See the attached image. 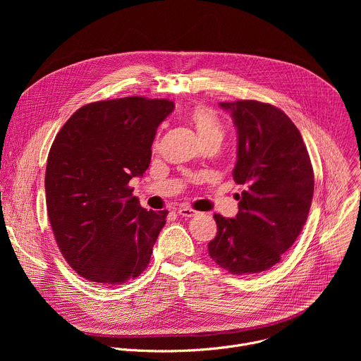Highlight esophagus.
I'll return each instance as SVG.
<instances>
[{
	"instance_id": "34e87169",
	"label": "esophagus",
	"mask_w": 361,
	"mask_h": 361,
	"mask_svg": "<svg viewBox=\"0 0 361 361\" xmlns=\"http://www.w3.org/2000/svg\"><path fill=\"white\" fill-rule=\"evenodd\" d=\"M177 213L183 217H194L197 214V212L192 210L191 207H188V205H181V207L177 210Z\"/></svg>"
}]
</instances>
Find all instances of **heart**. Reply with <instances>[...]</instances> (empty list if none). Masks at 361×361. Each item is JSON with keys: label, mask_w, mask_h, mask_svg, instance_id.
I'll return each instance as SVG.
<instances>
[{"label": "heart", "mask_w": 361, "mask_h": 361, "mask_svg": "<svg viewBox=\"0 0 361 361\" xmlns=\"http://www.w3.org/2000/svg\"><path fill=\"white\" fill-rule=\"evenodd\" d=\"M191 124L195 127L201 141L223 140L224 127L214 110L205 106H195L188 116Z\"/></svg>", "instance_id": "obj_1"}]
</instances>
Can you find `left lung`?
Masks as SVG:
<instances>
[{
    "mask_svg": "<svg viewBox=\"0 0 361 361\" xmlns=\"http://www.w3.org/2000/svg\"><path fill=\"white\" fill-rule=\"evenodd\" d=\"M237 128L233 178L245 185L238 214H214L209 243L216 264L235 276L262 273L281 260L300 235L314 192V174L302 137L277 107L254 99L220 102Z\"/></svg>",
    "mask_w": 361,
    "mask_h": 361,
    "instance_id": "1",
    "label": "left lung"
}]
</instances>
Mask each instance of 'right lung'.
Returning a JSON list of instances; mask_svg holds the SVG:
<instances>
[{
    "mask_svg": "<svg viewBox=\"0 0 361 361\" xmlns=\"http://www.w3.org/2000/svg\"><path fill=\"white\" fill-rule=\"evenodd\" d=\"M169 99L124 97L77 110L51 145L47 213L67 263L84 279L117 286L148 266L169 212H147L130 180L149 166Z\"/></svg>",
    "mask_w": 361,
    "mask_h": 361,
    "instance_id": "obj_1",
    "label": "right lung"
}]
</instances>
